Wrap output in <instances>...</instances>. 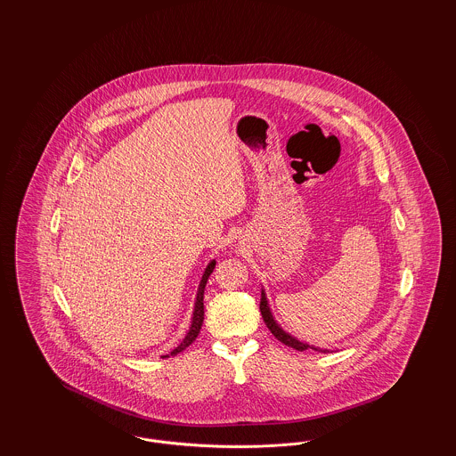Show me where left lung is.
<instances>
[{"mask_svg": "<svg viewBox=\"0 0 456 456\" xmlns=\"http://www.w3.org/2000/svg\"><path fill=\"white\" fill-rule=\"evenodd\" d=\"M260 311L261 316H263V322H265V325L268 326V330L273 333V337H275L277 340H281V342L285 344V346L296 348V350H301V352H304V350H309V348H313V350H318V352H326L325 348H316L313 347V346H307V344L299 342L297 338L290 337L289 333H285L282 328L277 325V322L273 320V316H272V311H270V307H268V301H266V297H265V292H263V290H261Z\"/></svg>", "mask_w": 456, "mask_h": 456, "instance_id": "1", "label": "left lung"}]
</instances>
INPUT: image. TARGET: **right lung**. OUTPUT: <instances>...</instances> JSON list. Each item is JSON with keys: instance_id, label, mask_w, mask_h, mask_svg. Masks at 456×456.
Instances as JSON below:
<instances>
[{"instance_id": "add662e5", "label": "right lung", "mask_w": 456, "mask_h": 456, "mask_svg": "<svg viewBox=\"0 0 456 456\" xmlns=\"http://www.w3.org/2000/svg\"><path fill=\"white\" fill-rule=\"evenodd\" d=\"M214 268H216V260H212L208 263V266L205 268V273H203V277H201V282H200V287H198V294H196L195 311H193V322H191V326H190V331L186 333L184 340H183L177 347L174 348L173 352H169L167 355H162V357L177 355L179 352H183L184 348L190 347V346L195 342L196 337H198V333H200V330H201V325H203V316H205V309H203V292H205V285H207L208 277L212 275Z\"/></svg>"}]
</instances>
